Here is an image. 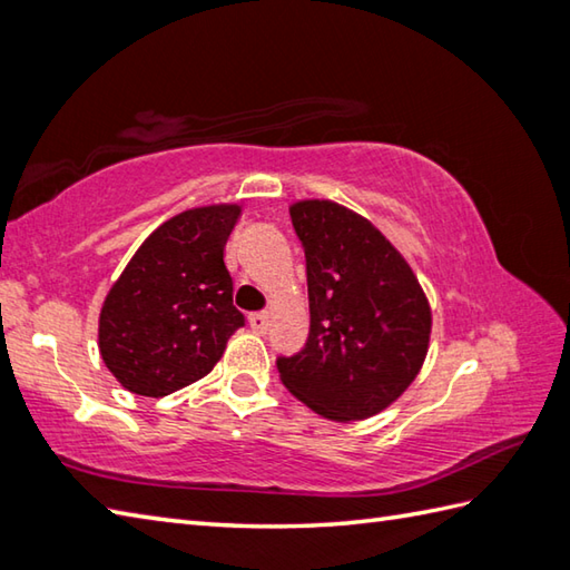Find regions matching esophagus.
<instances>
[{
  "label": "esophagus",
  "mask_w": 570,
  "mask_h": 570,
  "mask_svg": "<svg viewBox=\"0 0 570 570\" xmlns=\"http://www.w3.org/2000/svg\"><path fill=\"white\" fill-rule=\"evenodd\" d=\"M249 326L256 331V334H264V331L268 328V314L266 312L249 314Z\"/></svg>",
  "instance_id": "1"
}]
</instances>
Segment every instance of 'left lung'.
<instances>
[{"label": "left lung", "mask_w": 570, "mask_h": 570, "mask_svg": "<svg viewBox=\"0 0 570 570\" xmlns=\"http://www.w3.org/2000/svg\"><path fill=\"white\" fill-rule=\"evenodd\" d=\"M308 282V338L278 356L284 386L318 416L361 421L419 376L431 306L416 274L364 216L328 199L292 204Z\"/></svg>", "instance_id": "obj_1"}]
</instances>
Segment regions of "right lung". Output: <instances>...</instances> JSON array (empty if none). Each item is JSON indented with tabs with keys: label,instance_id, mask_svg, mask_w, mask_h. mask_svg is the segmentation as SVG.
Segmentation results:
<instances>
[{
	"label": "right lung",
	"instance_id": "1",
	"mask_svg": "<svg viewBox=\"0 0 570 570\" xmlns=\"http://www.w3.org/2000/svg\"><path fill=\"white\" fill-rule=\"evenodd\" d=\"M239 204L181 212L147 236L99 314V354L139 396H169L204 379L244 326L224 246Z\"/></svg>",
	"mask_w": 570,
	"mask_h": 570
}]
</instances>
